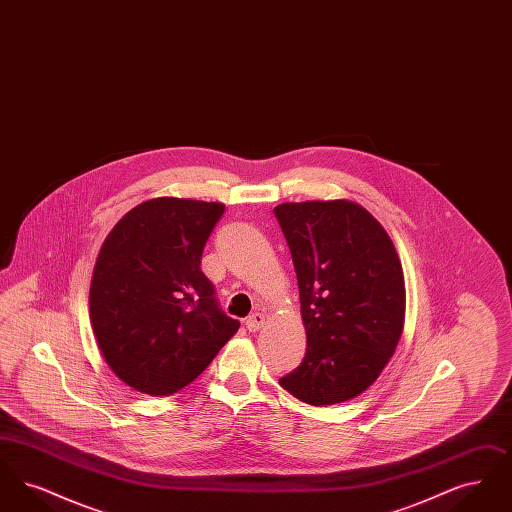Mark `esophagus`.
Returning <instances> with one entry per match:
<instances>
[{"label":"esophagus","instance_id":"obj_1","mask_svg":"<svg viewBox=\"0 0 512 512\" xmlns=\"http://www.w3.org/2000/svg\"><path fill=\"white\" fill-rule=\"evenodd\" d=\"M263 324H265V315L263 313H253V315L245 318V328L249 332H257Z\"/></svg>","mask_w":512,"mask_h":512}]
</instances>
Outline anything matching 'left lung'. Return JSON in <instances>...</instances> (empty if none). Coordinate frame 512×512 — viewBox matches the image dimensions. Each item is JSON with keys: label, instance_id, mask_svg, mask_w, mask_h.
Here are the masks:
<instances>
[{"label": "left lung", "instance_id": "8db88e82", "mask_svg": "<svg viewBox=\"0 0 512 512\" xmlns=\"http://www.w3.org/2000/svg\"><path fill=\"white\" fill-rule=\"evenodd\" d=\"M297 274L307 351L278 382L303 403L334 405L380 376L405 322L401 261L382 224L353 201L274 207Z\"/></svg>", "mask_w": 512, "mask_h": 512}]
</instances>
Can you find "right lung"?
Instances as JSON below:
<instances>
[{"label":"right lung","mask_w":512,"mask_h":512,"mask_svg":"<svg viewBox=\"0 0 512 512\" xmlns=\"http://www.w3.org/2000/svg\"><path fill=\"white\" fill-rule=\"evenodd\" d=\"M222 213V203L157 197L126 213L101 247L90 317L107 365L130 388H186L240 328L201 272Z\"/></svg>","instance_id":"obj_1"}]
</instances>
